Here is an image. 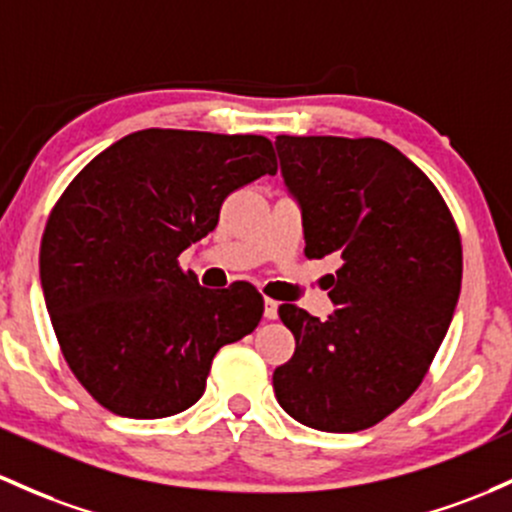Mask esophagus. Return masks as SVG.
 <instances>
[{
  "instance_id": "esophagus-1",
  "label": "esophagus",
  "mask_w": 512,
  "mask_h": 512,
  "mask_svg": "<svg viewBox=\"0 0 512 512\" xmlns=\"http://www.w3.org/2000/svg\"><path fill=\"white\" fill-rule=\"evenodd\" d=\"M279 316V303L274 299H265V318L274 320Z\"/></svg>"
}]
</instances>
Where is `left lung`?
<instances>
[{"mask_svg": "<svg viewBox=\"0 0 512 512\" xmlns=\"http://www.w3.org/2000/svg\"><path fill=\"white\" fill-rule=\"evenodd\" d=\"M274 145L306 257L340 260L328 320L279 306L296 350L274 369V396L313 430H367L408 401L445 340L462 289L457 226L435 184L384 140Z\"/></svg>", "mask_w": 512, "mask_h": 512, "instance_id": "8db88e82", "label": "left lung"}]
</instances>
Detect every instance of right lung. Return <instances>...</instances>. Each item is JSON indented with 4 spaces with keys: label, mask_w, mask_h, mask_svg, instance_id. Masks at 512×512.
I'll return each instance as SVG.
<instances>
[{
    "label": "right lung",
    "mask_w": 512,
    "mask_h": 512,
    "mask_svg": "<svg viewBox=\"0 0 512 512\" xmlns=\"http://www.w3.org/2000/svg\"><path fill=\"white\" fill-rule=\"evenodd\" d=\"M277 172L262 136L145 128L72 179L41 240V286L72 374L111 413L187 411L211 362L260 323L247 282L204 289L177 265L211 233L223 199Z\"/></svg>",
    "instance_id": "add662e5"
}]
</instances>
